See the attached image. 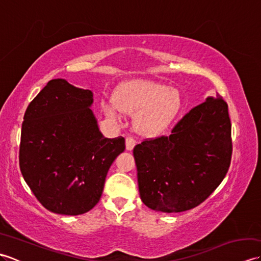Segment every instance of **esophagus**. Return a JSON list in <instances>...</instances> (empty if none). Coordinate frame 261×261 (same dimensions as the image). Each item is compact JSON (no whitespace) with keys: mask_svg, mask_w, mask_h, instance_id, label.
<instances>
[{"mask_svg":"<svg viewBox=\"0 0 261 261\" xmlns=\"http://www.w3.org/2000/svg\"><path fill=\"white\" fill-rule=\"evenodd\" d=\"M136 140L134 139V138L132 137H126V139H125V148H126V150H129V151H131L132 149L135 148V146H136Z\"/></svg>","mask_w":261,"mask_h":261,"instance_id":"1","label":"esophagus"}]
</instances>
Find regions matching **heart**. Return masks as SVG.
I'll use <instances>...</instances> for the list:
<instances>
[{"label": "heart", "instance_id": "1", "mask_svg": "<svg viewBox=\"0 0 261 261\" xmlns=\"http://www.w3.org/2000/svg\"><path fill=\"white\" fill-rule=\"evenodd\" d=\"M181 97L175 88L162 83L134 80L116 87L113 103L103 107L107 116L120 119L121 112L134 115V126L146 138H156L168 129L178 115Z\"/></svg>", "mask_w": 261, "mask_h": 261}]
</instances>
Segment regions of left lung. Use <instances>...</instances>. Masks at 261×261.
Instances as JSON below:
<instances>
[{
	"label": "left lung",
	"mask_w": 261,
	"mask_h": 261,
	"mask_svg": "<svg viewBox=\"0 0 261 261\" xmlns=\"http://www.w3.org/2000/svg\"><path fill=\"white\" fill-rule=\"evenodd\" d=\"M231 153L228 104L216 94L192 109L170 136L135 147L143 204L165 213L197 206L223 180Z\"/></svg>",
	"instance_id": "1"
}]
</instances>
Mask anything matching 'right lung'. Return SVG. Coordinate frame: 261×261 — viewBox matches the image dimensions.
I'll return each mask as SVG.
<instances>
[{
	"label": "right lung",
	"mask_w": 261,
	"mask_h": 261,
	"mask_svg": "<svg viewBox=\"0 0 261 261\" xmlns=\"http://www.w3.org/2000/svg\"><path fill=\"white\" fill-rule=\"evenodd\" d=\"M93 92L51 80L27 108L21 130L22 176L38 201L63 215H80L101 198L124 138H105L91 110Z\"/></svg>",
	"instance_id": "1"
}]
</instances>
